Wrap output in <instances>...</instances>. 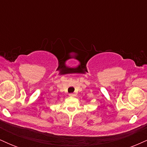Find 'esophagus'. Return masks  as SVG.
Instances as JSON below:
<instances>
[{
	"label": "esophagus",
	"instance_id": "1",
	"mask_svg": "<svg viewBox=\"0 0 147 147\" xmlns=\"http://www.w3.org/2000/svg\"><path fill=\"white\" fill-rule=\"evenodd\" d=\"M69 95H70V96H75V95L74 93H70V94H69Z\"/></svg>",
	"mask_w": 147,
	"mask_h": 147
}]
</instances>
